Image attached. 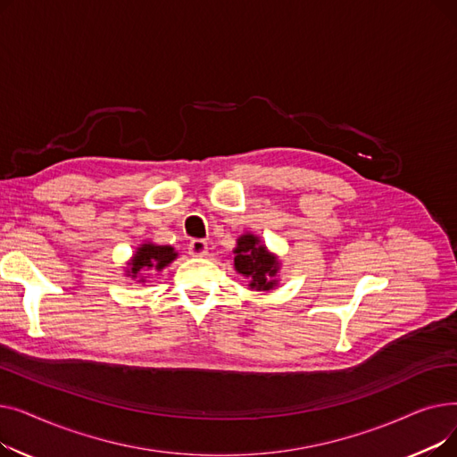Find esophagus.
<instances>
[{
  "label": "esophagus",
  "instance_id": "obj_1",
  "mask_svg": "<svg viewBox=\"0 0 457 457\" xmlns=\"http://www.w3.org/2000/svg\"><path fill=\"white\" fill-rule=\"evenodd\" d=\"M207 243L204 241V238H195V241L188 243V253L195 255V257H204L207 255Z\"/></svg>",
  "mask_w": 457,
  "mask_h": 457
}]
</instances>
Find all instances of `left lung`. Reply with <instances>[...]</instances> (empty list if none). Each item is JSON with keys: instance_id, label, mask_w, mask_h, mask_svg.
Instances as JSON below:
<instances>
[{"instance_id": "1", "label": "left lung", "mask_w": 457, "mask_h": 457, "mask_svg": "<svg viewBox=\"0 0 457 457\" xmlns=\"http://www.w3.org/2000/svg\"><path fill=\"white\" fill-rule=\"evenodd\" d=\"M235 269L250 278V287L269 291L274 287V276L278 272V261L265 246H259V238L253 235H243L235 248Z\"/></svg>"}]
</instances>
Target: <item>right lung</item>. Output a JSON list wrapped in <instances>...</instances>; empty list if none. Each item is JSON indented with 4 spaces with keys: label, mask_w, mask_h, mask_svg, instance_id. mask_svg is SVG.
I'll list each match as a JSON object with an SVG mask.
<instances>
[{
    "label": "right lung",
    "mask_w": 457,
    "mask_h": 457,
    "mask_svg": "<svg viewBox=\"0 0 457 457\" xmlns=\"http://www.w3.org/2000/svg\"><path fill=\"white\" fill-rule=\"evenodd\" d=\"M176 252L170 246H155V245H144L142 248H138V252L135 253L131 265H129V276L137 278V274H140V270H161L164 269L168 262H172L176 259ZM144 278V276H140Z\"/></svg>",
    "instance_id": "1"
}]
</instances>
